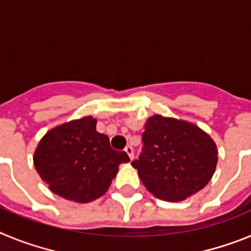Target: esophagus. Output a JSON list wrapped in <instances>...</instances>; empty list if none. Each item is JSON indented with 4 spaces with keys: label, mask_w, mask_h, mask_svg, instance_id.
I'll return each mask as SVG.
<instances>
[{
    "label": "esophagus",
    "mask_w": 251,
    "mask_h": 251,
    "mask_svg": "<svg viewBox=\"0 0 251 251\" xmlns=\"http://www.w3.org/2000/svg\"><path fill=\"white\" fill-rule=\"evenodd\" d=\"M124 152L127 153L128 157H129L130 161H132V159H133V148L130 147V146H127V147L124 148Z\"/></svg>",
    "instance_id": "34e87169"
}]
</instances>
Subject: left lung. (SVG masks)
I'll return each instance as SVG.
<instances>
[{"instance_id":"1","label":"left lung","mask_w":251,"mask_h":251,"mask_svg":"<svg viewBox=\"0 0 251 251\" xmlns=\"http://www.w3.org/2000/svg\"><path fill=\"white\" fill-rule=\"evenodd\" d=\"M143 153L132 162L157 199L177 202L202 190L217 165V146L191 122L154 114L143 132Z\"/></svg>"}]
</instances>
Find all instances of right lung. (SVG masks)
<instances>
[{
    "label": "right lung",
    "instance_id": "1",
    "mask_svg": "<svg viewBox=\"0 0 251 251\" xmlns=\"http://www.w3.org/2000/svg\"><path fill=\"white\" fill-rule=\"evenodd\" d=\"M126 152L110 148L109 137L97 132V119L86 115L51 128L34 152V165L49 190L79 203L103 196Z\"/></svg>",
    "mask_w": 251,
    "mask_h": 251
}]
</instances>
